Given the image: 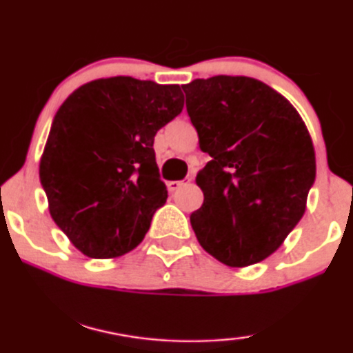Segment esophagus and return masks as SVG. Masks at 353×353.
<instances>
[{"mask_svg":"<svg viewBox=\"0 0 353 353\" xmlns=\"http://www.w3.org/2000/svg\"><path fill=\"white\" fill-rule=\"evenodd\" d=\"M190 181H191V178H186V180H181V181H168L167 188H168V191H170V193H175V191L180 190L181 186L188 185Z\"/></svg>","mask_w":353,"mask_h":353,"instance_id":"esophagus-1","label":"esophagus"}]
</instances>
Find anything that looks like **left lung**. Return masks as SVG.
<instances>
[{"label": "left lung", "mask_w": 353, "mask_h": 353, "mask_svg": "<svg viewBox=\"0 0 353 353\" xmlns=\"http://www.w3.org/2000/svg\"><path fill=\"white\" fill-rule=\"evenodd\" d=\"M199 148L204 203L191 214L199 245L230 268L271 256L303 217L316 159L299 112L258 79L214 76L181 85Z\"/></svg>", "instance_id": "left-lung-1"}]
</instances>
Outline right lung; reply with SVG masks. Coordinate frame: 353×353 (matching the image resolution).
Listing matches in <instances>:
<instances>
[{"label":"right lung","mask_w":353,"mask_h":353,"mask_svg":"<svg viewBox=\"0 0 353 353\" xmlns=\"http://www.w3.org/2000/svg\"><path fill=\"white\" fill-rule=\"evenodd\" d=\"M180 85L117 76L81 85L53 118L40 183L57 225L89 258L130 253L167 201L154 136L183 110Z\"/></svg>","instance_id":"obj_1"}]
</instances>
